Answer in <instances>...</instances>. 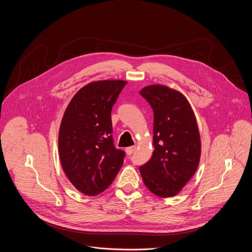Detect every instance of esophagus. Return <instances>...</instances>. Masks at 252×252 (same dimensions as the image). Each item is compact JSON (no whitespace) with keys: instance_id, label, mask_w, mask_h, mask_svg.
Instances as JSON below:
<instances>
[{"instance_id":"esophagus-1","label":"esophagus","mask_w":252,"mask_h":252,"mask_svg":"<svg viewBox=\"0 0 252 252\" xmlns=\"http://www.w3.org/2000/svg\"><path fill=\"white\" fill-rule=\"evenodd\" d=\"M134 151H135V147H130V148H126V154H127L128 156L132 155V154L134 153Z\"/></svg>"}]
</instances>
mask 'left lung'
I'll return each instance as SVG.
<instances>
[{"label": "left lung", "instance_id": "8db88e82", "mask_svg": "<svg viewBox=\"0 0 252 252\" xmlns=\"http://www.w3.org/2000/svg\"><path fill=\"white\" fill-rule=\"evenodd\" d=\"M139 94L154 111V148L151 159L139 166L146 187L159 197L176 195L195 173L200 137L186 96L161 85L143 88Z\"/></svg>", "mask_w": 252, "mask_h": 252}]
</instances>
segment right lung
<instances>
[{
  "label": "right lung",
  "mask_w": 252,
  "mask_h": 252,
  "mask_svg": "<svg viewBox=\"0 0 252 252\" xmlns=\"http://www.w3.org/2000/svg\"><path fill=\"white\" fill-rule=\"evenodd\" d=\"M126 85L99 81L82 88L69 101L59 131V153L68 181L81 192L96 195L109 188L126 153L116 149L112 109Z\"/></svg>",
  "instance_id": "1"
}]
</instances>
